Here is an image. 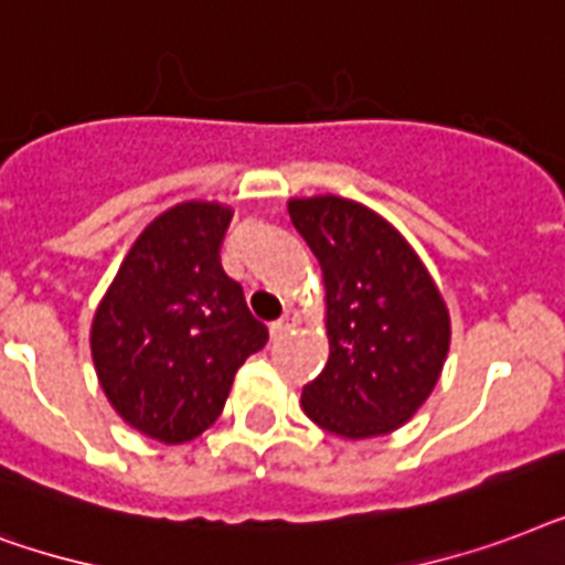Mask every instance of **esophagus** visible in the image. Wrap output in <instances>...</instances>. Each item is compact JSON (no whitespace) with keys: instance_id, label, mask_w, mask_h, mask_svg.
<instances>
[{"instance_id":"obj_1","label":"esophagus","mask_w":565,"mask_h":565,"mask_svg":"<svg viewBox=\"0 0 565 565\" xmlns=\"http://www.w3.org/2000/svg\"><path fill=\"white\" fill-rule=\"evenodd\" d=\"M295 323H297L295 312H286L282 318H279V321L270 323V335H274V339H282V335H288V332H291V327H295Z\"/></svg>"}]
</instances>
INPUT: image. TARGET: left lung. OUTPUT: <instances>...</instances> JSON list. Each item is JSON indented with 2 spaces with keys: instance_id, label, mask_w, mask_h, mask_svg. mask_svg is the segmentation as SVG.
Here are the masks:
<instances>
[{
  "instance_id": "1",
  "label": "left lung",
  "mask_w": 565,
  "mask_h": 565,
  "mask_svg": "<svg viewBox=\"0 0 565 565\" xmlns=\"http://www.w3.org/2000/svg\"><path fill=\"white\" fill-rule=\"evenodd\" d=\"M288 214L327 291L330 360L303 386V413L344 439L392 433L439 380L448 306L418 253L377 212L327 194L288 200Z\"/></svg>"
}]
</instances>
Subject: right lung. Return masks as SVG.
Listing matches in <instances>:
<instances>
[{
  "label": "right lung",
  "mask_w": 565,
  "mask_h": 565,
  "mask_svg": "<svg viewBox=\"0 0 565 565\" xmlns=\"http://www.w3.org/2000/svg\"><path fill=\"white\" fill-rule=\"evenodd\" d=\"M233 209L179 203L138 235L90 327L105 397L135 430L164 445L200 436L221 415L235 371L268 327L223 274Z\"/></svg>",
  "instance_id": "obj_1"
}]
</instances>
